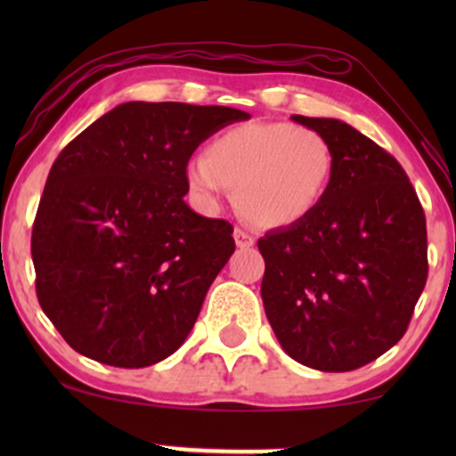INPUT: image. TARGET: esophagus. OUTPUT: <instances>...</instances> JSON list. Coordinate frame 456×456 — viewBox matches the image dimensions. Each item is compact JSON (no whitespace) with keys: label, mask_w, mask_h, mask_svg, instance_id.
Wrapping results in <instances>:
<instances>
[{"label":"esophagus","mask_w":456,"mask_h":456,"mask_svg":"<svg viewBox=\"0 0 456 456\" xmlns=\"http://www.w3.org/2000/svg\"><path fill=\"white\" fill-rule=\"evenodd\" d=\"M233 238H235V246H238V248H250V246L255 244L253 235L242 232V229H235Z\"/></svg>","instance_id":"obj_1"}]
</instances>
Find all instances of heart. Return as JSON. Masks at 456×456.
Listing matches in <instances>:
<instances>
[{
    "label": "heart",
    "instance_id": "b5f03b06",
    "mask_svg": "<svg viewBox=\"0 0 456 456\" xmlns=\"http://www.w3.org/2000/svg\"><path fill=\"white\" fill-rule=\"evenodd\" d=\"M332 150L313 128L289 122H246L223 130L192 160L186 182L206 208L235 191L240 212L257 227L305 221L326 195Z\"/></svg>",
    "mask_w": 456,
    "mask_h": 456
}]
</instances>
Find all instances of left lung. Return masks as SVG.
I'll list each match as a JSON object with an SVG mask.
<instances>
[{
    "instance_id": "left-lung-1",
    "label": "left lung",
    "mask_w": 456,
    "mask_h": 456,
    "mask_svg": "<svg viewBox=\"0 0 456 456\" xmlns=\"http://www.w3.org/2000/svg\"><path fill=\"white\" fill-rule=\"evenodd\" d=\"M332 150L326 195L305 221L259 238L261 300L296 362L343 373L401 341L427 282V221L403 167L334 118L291 115Z\"/></svg>"
}]
</instances>
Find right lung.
<instances>
[{
  "label": "right lung",
  "mask_w": 456,
  "mask_h": 456,
  "mask_svg": "<svg viewBox=\"0 0 456 456\" xmlns=\"http://www.w3.org/2000/svg\"><path fill=\"white\" fill-rule=\"evenodd\" d=\"M250 115L232 107L124 102L61 150L31 232L36 294L66 343L96 362L169 358L224 268L233 227L184 201L186 165Z\"/></svg>",
  "instance_id": "add662e5"
}]
</instances>
